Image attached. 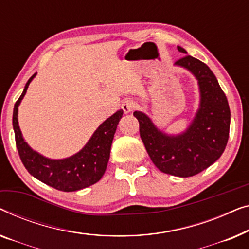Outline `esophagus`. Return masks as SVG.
<instances>
[{
	"label": "esophagus",
	"mask_w": 249,
	"mask_h": 249,
	"mask_svg": "<svg viewBox=\"0 0 249 249\" xmlns=\"http://www.w3.org/2000/svg\"><path fill=\"white\" fill-rule=\"evenodd\" d=\"M135 107H136V104L131 99L125 100V101H123V104H122V109H123L124 113H126V114L131 113V111L134 110Z\"/></svg>",
	"instance_id": "34e87169"
}]
</instances>
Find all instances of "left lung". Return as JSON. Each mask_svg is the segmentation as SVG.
Here are the masks:
<instances>
[{
  "mask_svg": "<svg viewBox=\"0 0 249 249\" xmlns=\"http://www.w3.org/2000/svg\"><path fill=\"white\" fill-rule=\"evenodd\" d=\"M180 53L187 52L178 46ZM175 65L186 69L198 83L199 107L187 129L168 135L152 123L148 115L134 111L140 135L152 162L160 171L178 177H191L218 160L229 139L230 108L215 75L197 58L185 55Z\"/></svg>",
  "mask_w": 249,
  "mask_h": 249,
  "instance_id": "left-lung-1",
  "label": "left lung"
}]
</instances>
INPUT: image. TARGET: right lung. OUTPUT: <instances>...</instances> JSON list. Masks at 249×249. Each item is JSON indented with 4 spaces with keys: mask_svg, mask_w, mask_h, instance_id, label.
Returning <instances> with one entry per match:
<instances>
[{
    "mask_svg": "<svg viewBox=\"0 0 249 249\" xmlns=\"http://www.w3.org/2000/svg\"><path fill=\"white\" fill-rule=\"evenodd\" d=\"M28 80L23 92L13 108L12 124L16 144L23 166L38 180L63 192H74L96 184L103 177L110 156V148L118 122L123 116L120 109L98 127L88 143L74 156L66 159L54 160L34 151L24 141L18 123V107L27 92L31 80Z\"/></svg>",
    "mask_w": 249,
    "mask_h": 249,
    "instance_id": "add662e5",
    "label": "right lung"
}]
</instances>
